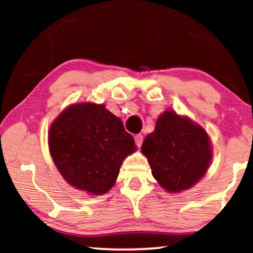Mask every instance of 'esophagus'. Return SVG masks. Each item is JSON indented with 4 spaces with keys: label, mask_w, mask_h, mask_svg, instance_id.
<instances>
[{
    "label": "esophagus",
    "mask_w": 253,
    "mask_h": 253,
    "mask_svg": "<svg viewBox=\"0 0 253 253\" xmlns=\"http://www.w3.org/2000/svg\"><path fill=\"white\" fill-rule=\"evenodd\" d=\"M143 140H144V137L141 133H138L134 136V141H136V145L137 146H141V144H143Z\"/></svg>",
    "instance_id": "esophagus-1"
}]
</instances>
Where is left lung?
I'll use <instances>...</instances> for the list:
<instances>
[{
  "label": "left lung",
  "mask_w": 253,
  "mask_h": 253,
  "mask_svg": "<svg viewBox=\"0 0 253 253\" xmlns=\"http://www.w3.org/2000/svg\"><path fill=\"white\" fill-rule=\"evenodd\" d=\"M141 152L154 178L170 192L195 185L206 174L212 159L206 131L170 110L159 117L154 132L145 138Z\"/></svg>",
  "instance_id": "1"
}]
</instances>
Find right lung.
I'll return each instance as SVG.
<instances>
[{
    "instance_id": "obj_1",
    "label": "right lung",
    "mask_w": 253,
    "mask_h": 253,
    "mask_svg": "<svg viewBox=\"0 0 253 253\" xmlns=\"http://www.w3.org/2000/svg\"><path fill=\"white\" fill-rule=\"evenodd\" d=\"M48 141L65 181L96 196L109 191L123 160L136 151L122 121L103 105L91 102L65 109L51 124Z\"/></svg>"
}]
</instances>
